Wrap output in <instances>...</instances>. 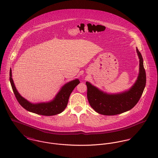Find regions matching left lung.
<instances>
[{
    "instance_id": "obj_1",
    "label": "left lung",
    "mask_w": 158,
    "mask_h": 158,
    "mask_svg": "<svg viewBox=\"0 0 158 158\" xmlns=\"http://www.w3.org/2000/svg\"><path fill=\"white\" fill-rule=\"evenodd\" d=\"M139 58V73L134 85L127 91L108 94L86 82L87 97L90 106L100 114L114 115L131 110L139 102L146 84V73L141 53L136 48Z\"/></svg>"
}]
</instances>
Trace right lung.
<instances>
[{
    "label": "right lung",
    "mask_w": 158,
    "mask_h": 158,
    "mask_svg": "<svg viewBox=\"0 0 158 158\" xmlns=\"http://www.w3.org/2000/svg\"><path fill=\"white\" fill-rule=\"evenodd\" d=\"M10 81L17 100L24 109L31 113L47 116L54 115L62 113L67 106L70 94L80 83L78 79L72 80L61 88L53 100L46 103L33 104L23 98L18 92L12 78L11 69L10 70Z\"/></svg>",
    "instance_id": "add662e5"
}]
</instances>
